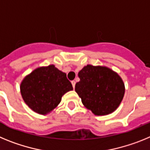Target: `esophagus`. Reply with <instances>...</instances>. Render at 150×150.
I'll list each match as a JSON object with an SVG mask.
<instances>
[{
    "label": "esophagus",
    "instance_id": "obj_1",
    "mask_svg": "<svg viewBox=\"0 0 150 150\" xmlns=\"http://www.w3.org/2000/svg\"><path fill=\"white\" fill-rule=\"evenodd\" d=\"M71 83H72V86H73V88H75V85H76V82L74 81V80H73V81H71Z\"/></svg>",
    "mask_w": 150,
    "mask_h": 150
}]
</instances>
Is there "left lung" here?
<instances>
[{
    "instance_id": "obj_1",
    "label": "left lung",
    "mask_w": 150,
    "mask_h": 150,
    "mask_svg": "<svg viewBox=\"0 0 150 150\" xmlns=\"http://www.w3.org/2000/svg\"><path fill=\"white\" fill-rule=\"evenodd\" d=\"M80 80L75 91L82 103L97 116L114 112L121 104L125 94L122 78L110 68L103 66H85L78 73Z\"/></svg>"
}]
</instances>
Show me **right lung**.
<instances>
[{
    "mask_svg": "<svg viewBox=\"0 0 150 150\" xmlns=\"http://www.w3.org/2000/svg\"><path fill=\"white\" fill-rule=\"evenodd\" d=\"M73 90L65 73L55 65L40 67L24 78L20 85L22 98L34 112L45 115L54 110L66 92Z\"/></svg>",
    "mask_w": 150,
    "mask_h": 150,
    "instance_id": "obj_1",
    "label": "right lung"
}]
</instances>
